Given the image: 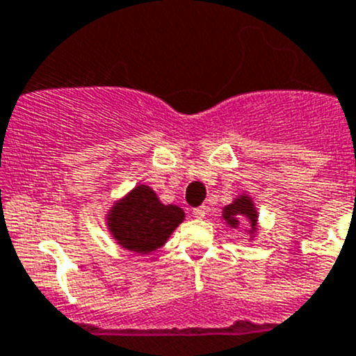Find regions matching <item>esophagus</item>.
<instances>
[{"label": "esophagus", "mask_w": 356, "mask_h": 356, "mask_svg": "<svg viewBox=\"0 0 356 356\" xmlns=\"http://www.w3.org/2000/svg\"><path fill=\"white\" fill-rule=\"evenodd\" d=\"M207 213H209V207H207V206H200V207H195V209H193L195 218H198V220L206 218Z\"/></svg>", "instance_id": "34e87169"}]
</instances>
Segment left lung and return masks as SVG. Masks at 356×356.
I'll use <instances>...</instances> for the list:
<instances>
[{
	"label": "left lung",
	"mask_w": 356,
	"mask_h": 356,
	"mask_svg": "<svg viewBox=\"0 0 356 356\" xmlns=\"http://www.w3.org/2000/svg\"><path fill=\"white\" fill-rule=\"evenodd\" d=\"M222 220L230 229H239L241 225H245V232L248 234L252 241L259 236L257 207L254 204V198L250 197L246 191L234 198L232 204L223 207Z\"/></svg>",
	"instance_id": "1"
}]
</instances>
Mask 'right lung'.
Instances as JSON below:
<instances>
[{"label": "right lung", "mask_w": 356, "mask_h": 356, "mask_svg": "<svg viewBox=\"0 0 356 356\" xmlns=\"http://www.w3.org/2000/svg\"><path fill=\"white\" fill-rule=\"evenodd\" d=\"M184 218L181 207L163 204L150 186L136 184L108 209L106 227L124 250L149 255L168 241Z\"/></svg>", "instance_id": "add662e5"}]
</instances>
